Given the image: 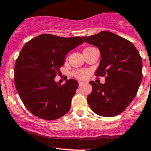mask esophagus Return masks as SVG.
Returning <instances> with one entry per match:
<instances>
[{"mask_svg": "<svg viewBox=\"0 0 151 151\" xmlns=\"http://www.w3.org/2000/svg\"><path fill=\"white\" fill-rule=\"evenodd\" d=\"M84 84H85V83H84V82H79V87H82V86H83Z\"/></svg>", "mask_w": 151, "mask_h": 151, "instance_id": "obj_1", "label": "esophagus"}]
</instances>
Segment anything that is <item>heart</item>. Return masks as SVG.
<instances>
[{
	"mask_svg": "<svg viewBox=\"0 0 151 151\" xmlns=\"http://www.w3.org/2000/svg\"><path fill=\"white\" fill-rule=\"evenodd\" d=\"M74 74H75L76 77H78L79 79H85L86 75H87V72H76L75 73H74Z\"/></svg>",
	"mask_w": 151,
	"mask_h": 151,
	"instance_id": "obj_1",
	"label": "heart"
}]
</instances>
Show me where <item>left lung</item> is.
Instances as JSON below:
<instances>
[{"label":"left lung","instance_id":"1","mask_svg":"<svg viewBox=\"0 0 151 151\" xmlns=\"http://www.w3.org/2000/svg\"><path fill=\"white\" fill-rule=\"evenodd\" d=\"M82 39L99 49L101 59L95 74L106 76L105 84L89 82L92 86L87 97L89 107L102 117L119 115L131 103L141 83L143 63L140 54L130 41L110 31Z\"/></svg>","mask_w":151,"mask_h":151}]
</instances>
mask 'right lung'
Returning <instances> with one entry per match:
<instances>
[{
	"mask_svg": "<svg viewBox=\"0 0 151 151\" xmlns=\"http://www.w3.org/2000/svg\"><path fill=\"white\" fill-rule=\"evenodd\" d=\"M79 36L64 38L41 34L26 43L14 68L16 90L24 105L39 118L53 120L67 114L78 82H55L68 53L83 44Z\"/></svg>",
	"mask_w": 151,
	"mask_h": 151,
	"instance_id": "add662e5",
	"label": "right lung"
}]
</instances>
